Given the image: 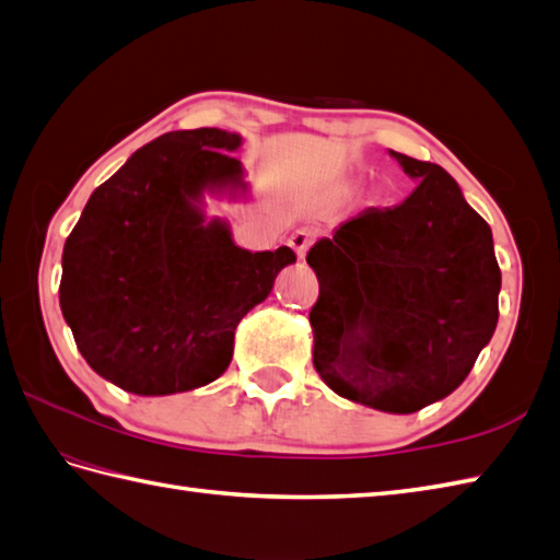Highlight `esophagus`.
<instances>
[{
	"mask_svg": "<svg viewBox=\"0 0 560 560\" xmlns=\"http://www.w3.org/2000/svg\"><path fill=\"white\" fill-rule=\"evenodd\" d=\"M289 245L293 247V253L299 255V259H303V257H305V253H307V247L313 245V231H307V229H299V231H295V233L291 235Z\"/></svg>",
	"mask_w": 560,
	"mask_h": 560,
	"instance_id": "34e87169",
	"label": "esophagus"
}]
</instances>
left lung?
<instances>
[{"instance_id": "left-lung-1", "label": "left lung", "mask_w": 560, "mask_h": 560, "mask_svg": "<svg viewBox=\"0 0 560 560\" xmlns=\"http://www.w3.org/2000/svg\"><path fill=\"white\" fill-rule=\"evenodd\" d=\"M416 183L307 253L319 281L313 363L339 397L413 413L452 395L498 325L493 233L438 163L389 151Z\"/></svg>"}]
</instances>
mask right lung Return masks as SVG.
Listing matches in <instances>:
<instances>
[{
    "label": "right lung",
    "mask_w": 560,
    "mask_h": 560,
    "mask_svg": "<svg viewBox=\"0 0 560 560\" xmlns=\"http://www.w3.org/2000/svg\"><path fill=\"white\" fill-rule=\"evenodd\" d=\"M243 137L217 127L153 139L93 189L62 253L59 307L108 383L163 397L213 383L235 327L267 301L293 249L249 253L207 199H247Z\"/></svg>",
    "instance_id": "right-lung-1"
}]
</instances>
